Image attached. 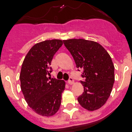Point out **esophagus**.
Here are the masks:
<instances>
[{"label": "esophagus", "instance_id": "esophagus-1", "mask_svg": "<svg viewBox=\"0 0 132 132\" xmlns=\"http://www.w3.org/2000/svg\"><path fill=\"white\" fill-rule=\"evenodd\" d=\"M74 82H75V81H74V79H73V78L70 77V78H69V80H68V83L69 84V85H73V84H74Z\"/></svg>", "mask_w": 132, "mask_h": 132}]
</instances>
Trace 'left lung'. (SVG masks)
Listing matches in <instances>:
<instances>
[{
  "instance_id": "1",
  "label": "left lung",
  "mask_w": 132,
  "mask_h": 132,
  "mask_svg": "<svg viewBox=\"0 0 132 132\" xmlns=\"http://www.w3.org/2000/svg\"><path fill=\"white\" fill-rule=\"evenodd\" d=\"M76 67L83 69L81 81L84 92L78 97L80 105L88 111L103 106L109 98L115 81L114 65L105 49L97 42L83 39L64 40Z\"/></svg>"
}]
</instances>
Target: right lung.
<instances>
[{"label": "right lung", "instance_id": "add662e5", "mask_svg": "<svg viewBox=\"0 0 132 132\" xmlns=\"http://www.w3.org/2000/svg\"><path fill=\"white\" fill-rule=\"evenodd\" d=\"M62 44L60 39L37 43L29 51L22 64L21 88L28 105L42 116H54L60 107L66 83L48 76L52 72L50 66L53 57Z\"/></svg>", "mask_w": 132, "mask_h": 132}]
</instances>
